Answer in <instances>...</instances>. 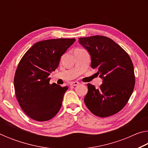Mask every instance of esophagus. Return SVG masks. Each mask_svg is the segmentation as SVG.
I'll use <instances>...</instances> for the list:
<instances>
[{
  "instance_id": "esophagus-1",
  "label": "esophagus",
  "mask_w": 148,
  "mask_h": 148,
  "mask_svg": "<svg viewBox=\"0 0 148 148\" xmlns=\"http://www.w3.org/2000/svg\"><path fill=\"white\" fill-rule=\"evenodd\" d=\"M79 83V82H72L71 83V86H77Z\"/></svg>"
}]
</instances>
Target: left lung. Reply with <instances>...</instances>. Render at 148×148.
Instances as JSON below:
<instances>
[{"mask_svg": "<svg viewBox=\"0 0 148 148\" xmlns=\"http://www.w3.org/2000/svg\"><path fill=\"white\" fill-rule=\"evenodd\" d=\"M79 44L91 56V66L103 79L99 89L87 84L84 102L95 116L106 117L117 114L127 104L135 84L131 57L108 37L96 35L79 38Z\"/></svg>", "mask_w": 148, "mask_h": 148, "instance_id": "left-lung-1", "label": "left lung"}]
</instances>
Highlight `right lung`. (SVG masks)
Wrapping results in <instances>:
<instances>
[{
    "label": "right lung",
    "mask_w": 148,
    "mask_h": 148,
    "mask_svg": "<svg viewBox=\"0 0 148 148\" xmlns=\"http://www.w3.org/2000/svg\"><path fill=\"white\" fill-rule=\"evenodd\" d=\"M75 38L50 39L35 43L17 66L14 88L20 107L30 118L51 119L61 109L68 86L49 84V74L59 66L61 57Z\"/></svg>",
    "instance_id": "add662e5"
}]
</instances>
